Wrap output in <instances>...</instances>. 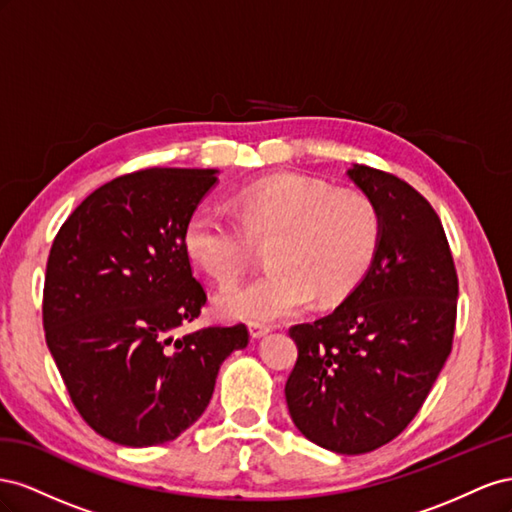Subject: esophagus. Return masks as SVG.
Here are the masks:
<instances>
[{
  "mask_svg": "<svg viewBox=\"0 0 512 512\" xmlns=\"http://www.w3.org/2000/svg\"><path fill=\"white\" fill-rule=\"evenodd\" d=\"M248 330H251L253 339H259V337H264V334H268L272 328L266 324H259V321H251V324H248Z\"/></svg>",
  "mask_w": 512,
  "mask_h": 512,
  "instance_id": "34e87169",
  "label": "esophagus"
}]
</instances>
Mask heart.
<instances>
[{
  "label": "heart",
  "instance_id": "b5f03b06",
  "mask_svg": "<svg viewBox=\"0 0 512 512\" xmlns=\"http://www.w3.org/2000/svg\"><path fill=\"white\" fill-rule=\"evenodd\" d=\"M231 221L201 203L188 214L182 244L188 259L221 289L236 285L253 240H270L272 266L218 298L229 317L270 321L304 309L315 296L337 302L360 285L382 242V212L360 188H332L306 175H274L233 195Z\"/></svg>",
  "mask_w": 512,
  "mask_h": 512
}]
</instances>
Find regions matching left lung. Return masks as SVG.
Instances as JSON below:
<instances>
[{
    "label": "left lung",
    "mask_w": 512,
    "mask_h": 512,
    "mask_svg": "<svg viewBox=\"0 0 512 512\" xmlns=\"http://www.w3.org/2000/svg\"><path fill=\"white\" fill-rule=\"evenodd\" d=\"M349 178L382 212V242L337 309L289 328L298 360L285 399L306 440L364 455L392 442L429 397L455 339L459 279L440 216L414 186L367 165Z\"/></svg>",
    "instance_id": "left-lung-1"
}]
</instances>
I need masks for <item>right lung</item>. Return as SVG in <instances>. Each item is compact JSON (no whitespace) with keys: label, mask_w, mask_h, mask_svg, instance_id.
Instances as JSON below:
<instances>
[{"label":"right lung","mask_w":512,"mask_h":512,"mask_svg":"<svg viewBox=\"0 0 512 512\" xmlns=\"http://www.w3.org/2000/svg\"><path fill=\"white\" fill-rule=\"evenodd\" d=\"M216 182L214 169L148 167L87 195L57 231L42 289V326L72 405L98 435L158 446L206 410L223 360L248 328L199 317L182 229Z\"/></svg>","instance_id":"obj_1"}]
</instances>
